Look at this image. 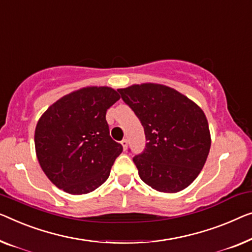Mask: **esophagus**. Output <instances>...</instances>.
<instances>
[{
	"label": "esophagus",
	"mask_w": 252,
	"mask_h": 252,
	"mask_svg": "<svg viewBox=\"0 0 252 252\" xmlns=\"http://www.w3.org/2000/svg\"><path fill=\"white\" fill-rule=\"evenodd\" d=\"M121 145H122V147H123V149H126V147H127V140L126 139H123V140L121 141Z\"/></svg>",
	"instance_id": "obj_1"
}]
</instances>
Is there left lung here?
<instances>
[{"label":"left lung","mask_w":252,"mask_h":252,"mask_svg":"<svg viewBox=\"0 0 252 252\" xmlns=\"http://www.w3.org/2000/svg\"><path fill=\"white\" fill-rule=\"evenodd\" d=\"M118 92L145 130L146 148L133 157L140 179L159 192L189 187L204 167L212 142L204 111L164 85L148 82Z\"/></svg>","instance_id":"8db88e82"}]
</instances>
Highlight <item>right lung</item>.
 <instances>
[{
  "label": "right lung",
  "instance_id": "right-lung-1",
  "mask_svg": "<svg viewBox=\"0 0 252 252\" xmlns=\"http://www.w3.org/2000/svg\"><path fill=\"white\" fill-rule=\"evenodd\" d=\"M120 95L111 87H85L52 104L35 130L36 155L50 181L70 194H85L110 176L122 145L110 136L106 111Z\"/></svg>",
  "mask_w": 252,
  "mask_h": 252
}]
</instances>
